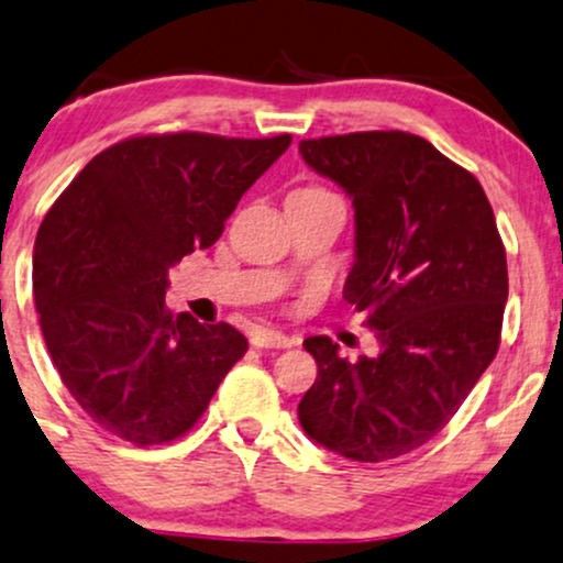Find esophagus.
<instances>
[{
  "mask_svg": "<svg viewBox=\"0 0 563 563\" xmlns=\"http://www.w3.org/2000/svg\"><path fill=\"white\" fill-rule=\"evenodd\" d=\"M252 346L256 349H290L294 341L288 335L277 333V330H267V328H256L252 333Z\"/></svg>",
  "mask_w": 563,
  "mask_h": 563,
  "instance_id": "esophagus-1",
  "label": "esophagus"
}]
</instances>
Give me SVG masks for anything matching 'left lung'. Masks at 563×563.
<instances>
[{
	"instance_id": "8db88e82",
	"label": "left lung",
	"mask_w": 563,
	"mask_h": 563,
	"mask_svg": "<svg viewBox=\"0 0 563 563\" xmlns=\"http://www.w3.org/2000/svg\"><path fill=\"white\" fill-rule=\"evenodd\" d=\"M299 154L354 205L343 299L380 343L349 362L328 335L307 338L317 380L299 422L354 462L404 456L449 424L498 351L509 273L493 207L475 175L404 131L309 139Z\"/></svg>"
}]
</instances>
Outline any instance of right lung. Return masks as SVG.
Here are the masks:
<instances>
[{
    "instance_id": "right-lung-1",
    "label": "right lung",
    "mask_w": 563,
    "mask_h": 563,
    "mask_svg": "<svg viewBox=\"0 0 563 563\" xmlns=\"http://www.w3.org/2000/svg\"><path fill=\"white\" fill-rule=\"evenodd\" d=\"M290 146L207 133L139 135L97 154L33 246V296L80 409L139 445L180 438L249 343L165 307L167 269L222 235L241 196Z\"/></svg>"
}]
</instances>
